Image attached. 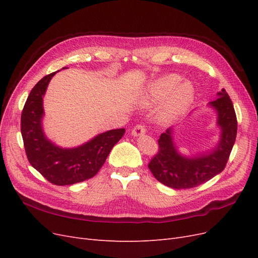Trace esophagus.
<instances>
[{
  "instance_id": "34e87169",
  "label": "esophagus",
  "mask_w": 258,
  "mask_h": 258,
  "mask_svg": "<svg viewBox=\"0 0 258 258\" xmlns=\"http://www.w3.org/2000/svg\"><path fill=\"white\" fill-rule=\"evenodd\" d=\"M145 126H143V124H137V126L132 129L131 131V135L134 137H141L145 134Z\"/></svg>"
}]
</instances>
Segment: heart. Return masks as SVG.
<instances>
[{
	"label": "heart",
	"instance_id": "obj_1",
	"mask_svg": "<svg viewBox=\"0 0 258 258\" xmlns=\"http://www.w3.org/2000/svg\"><path fill=\"white\" fill-rule=\"evenodd\" d=\"M181 77L169 74L153 82L148 86L142 102L151 106L163 100L159 110V118L171 121L181 116L194 100V89L188 83H181Z\"/></svg>",
	"mask_w": 258,
	"mask_h": 258
}]
</instances>
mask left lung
Wrapping results in <instances>:
<instances>
[{"label":"left lung","instance_id":"8db88e82","mask_svg":"<svg viewBox=\"0 0 258 258\" xmlns=\"http://www.w3.org/2000/svg\"><path fill=\"white\" fill-rule=\"evenodd\" d=\"M209 105L217 113L221 139L211 152L186 157L178 153L173 142L172 128L161 134L159 150L148 163L151 172L160 183L171 188H192L221 173L228 161L237 137V116L231 100L225 89Z\"/></svg>","mask_w":258,"mask_h":258}]
</instances>
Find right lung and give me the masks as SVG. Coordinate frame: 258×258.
I'll use <instances>...</instances> for the list:
<instances>
[{"label":"right lung","instance_id":"1","mask_svg":"<svg viewBox=\"0 0 258 258\" xmlns=\"http://www.w3.org/2000/svg\"><path fill=\"white\" fill-rule=\"evenodd\" d=\"M54 74L44 76L31 90L21 113V136L31 166L48 182L63 186L95 176L124 135V129L108 130L73 148H62L49 141L42 126L43 97Z\"/></svg>","mask_w":258,"mask_h":258}]
</instances>
